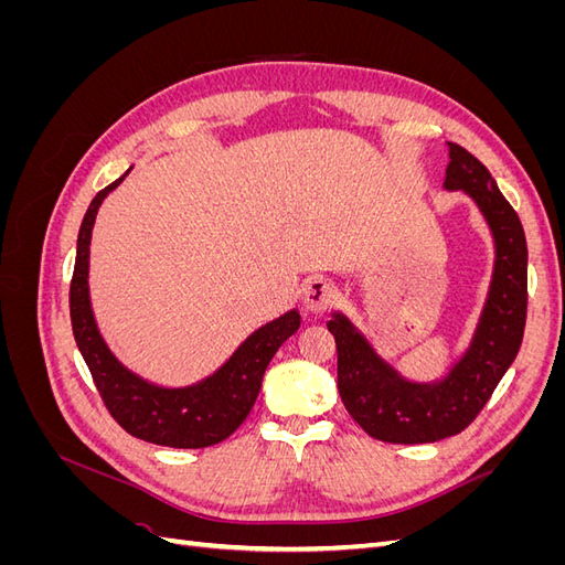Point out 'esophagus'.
<instances>
[{
  "label": "esophagus",
  "instance_id": "34e87169",
  "mask_svg": "<svg viewBox=\"0 0 565 565\" xmlns=\"http://www.w3.org/2000/svg\"><path fill=\"white\" fill-rule=\"evenodd\" d=\"M334 297H337V289H334L332 280H328V278H320V276L311 278L303 287V306H306V311H311V313L328 311Z\"/></svg>",
  "mask_w": 565,
  "mask_h": 565
}]
</instances>
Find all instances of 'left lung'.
Returning <instances> with one entry per match:
<instances>
[{
  "label": "left lung",
  "instance_id": "1",
  "mask_svg": "<svg viewBox=\"0 0 565 565\" xmlns=\"http://www.w3.org/2000/svg\"><path fill=\"white\" fill-rule=\"evenodd\" d=\"M446 191H465L492 231L494 270L481 320L465 355L443 380L401 377L355 324L334 313L328 330L337 341V386L349 415L384 443H436L465 431L490 401L521 349L527 311V247L521 218L500 193L483 162L448 143Z\"/></svg>",
  "mask_w": 565,
  "mask_h": 565
}]
</instances>
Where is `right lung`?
<instances>
[{"label":"right lung","instance_id":"1","mask_svg":"<svg viewBox=\"0 0 565 565\" xmlns=\"http://www.w3.org/2000/svg\"><path fill=\"white\" fill-rule=\"evenodd\" d=\"M127 172L96 193L77 235L71 282V320L77 349L87 363L108 413L136 438L167 448H210L226 440L245 422L259 396L264 372L285 339L299 330V311L266 322L210 377L198 384L167 388L150 384L117 361L100 337L89 299V245L100 202L125 181Z\"/></svg>","mask_w":565,"mask_h":565}]
</instances>
